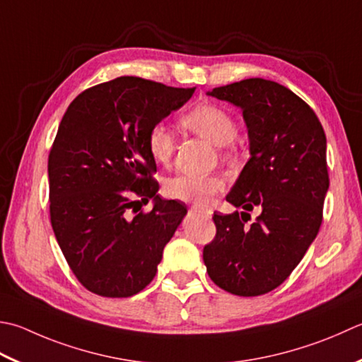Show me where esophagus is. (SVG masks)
Listing matches in <instances>:
<instances>
[{"label":"esophagus","mask_w":362,"mask_h":362,"mask_svg":"<svg viewBox=\"0 0 362 362\" xmlns=\"http://www.w3.org/2000/svg\"><path fill=\"white\" fill-rule=\"evenodd\" d=\"M191 211L196 215H201L204 218H210L211 216V210L205 209V207H191Z\"/></svg>","instance_id":"1"}]
</instances>
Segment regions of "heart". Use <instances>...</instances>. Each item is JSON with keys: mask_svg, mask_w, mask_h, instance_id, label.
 <instances>
[{"mask_svg": "<svg viewBox=\"0 0 362 362\" xmlns=\"http://www.w3.org/2000/svg\"><path fill=\"white\" fill-rule=\"evenodd\" d=\"M185 129L197 136L210 141L218 147L230 144L237 136V124L229 111L218 105L202 103L194 106L180 119ZM174 138L163 124L153 125L147 133V151L158 165H168L174 155ZM224 187V180L218 175H177L166 183V194L173 199L189 204H207L211 196Z\"/></svg>", "mask_w": 362, "mask_h": 362, "instance_id": "heart-1", "label": "heart"}]
</instances>
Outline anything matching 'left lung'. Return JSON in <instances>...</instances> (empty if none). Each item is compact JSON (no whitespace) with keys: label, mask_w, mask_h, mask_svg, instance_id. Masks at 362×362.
I'll use <instances>...</instances> for the list:
<instances>
[{"label":"left lung","mask_w":362,"mask_h":362,"mask_svg":"<svg viewBox=\"0 0 362 362\" xmlns=\"http://www.w3.org/2000/svg\"><path fill=\"white\" fill-rule=\"evenodd\" d=\"M207 95L242 110L250 160L226 201L245 211L214 214L216 237L204 247L210 279L226 292L257 296L281 286L300 264L322 224L329 188L327 136L313 108L292 90L250 78Z\"/></svg>","instance_id":"8db88e82"}]
</instances>
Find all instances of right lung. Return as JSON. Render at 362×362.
Wrapping results in <instances>:
<instances>
[{"mask_svg":"<svg viewBox=\"0 0 362 362\" xmlns=\"http://www.w3.org/2000/svg\"><path fill=\"white\" fill-rule=\"evenodd\" d=\"M193 92L119 76L69 105L48 157L49 218L70 270L89 292L127 298L155 278L187 207L157 194L147 133ZM136 197L153 201L148 214H128Z\"/></svg>","mask_w":362,"mask_h":362,"instance_id":"1","label":"right lung"}]
</instances>
